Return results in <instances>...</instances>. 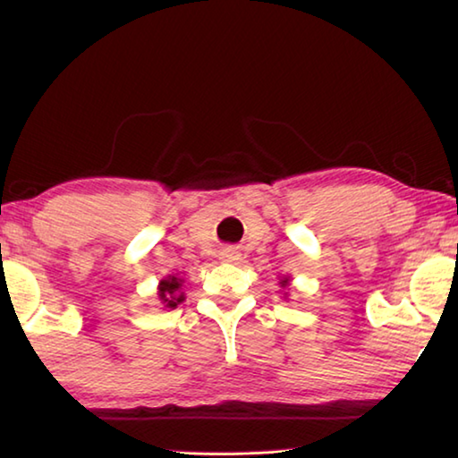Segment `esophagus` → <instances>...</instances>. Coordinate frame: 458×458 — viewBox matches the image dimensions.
<instances>
[{"mask_svg": "<svg viewBox=\"0 0 458 458\" xmlns=\"http://www.w3.org/2000/svg\"><path fill=\"white\" fill-rule=\"evenodd\" d=\"M220 259H222L224 262H234V260L240 259V252L234 250V248H224L222 254H220Z\"/></svg>", "mask_w": 458, "mask_h": 458, "instance_id": "esophagus-1", "label": "esophagus"}]
</instances>
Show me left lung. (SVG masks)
Masks as SVG:
<instances>
[{
    "label": "left lung",
    "instance_id": "1",
    "mask_svg": "<svg viewBox=\"0 0 458 458\" xmlns=\"http://www.w3.org/2000/svg\"><path fill=\"white\" fill-rule=\"evenodd\" d=\"M278 284H281V289H283V299L286 301V299H289V284H291V276H281V278H278Z\"/></svg>",
    "mask_w": 458,
    "mask_h": 458
}]
</instances>
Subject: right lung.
Masks as SVG:
<instances>
[{"mask_svg": "<svg viewBox=\"0 0 458 458\" xmlns=\"http://www.w3.org/2000/svg\"><path fill=\"white\" fill-rule=\"evenodd\" d=\"M183 278L180 275H167L159 281L157 284V297L159 303L164 305V309H175L180 303L185 301V293L183 289Z\"/></svg>", "mask_w": 458, "mask_h": 458, "instance_id": "obj_1", "label": "right lung"}]
</instances>
